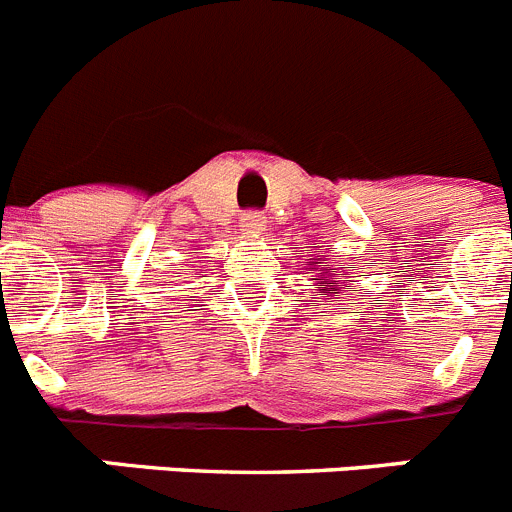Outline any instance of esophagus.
I'll return each instance as SVG.
<instances>
[{"instance_id":"1","label":"esophagus","mask_w":512,"mask_h":512,"mask_svg":"<svg viewBox=\"0 0 512 512\" xmlns=\"http://www.w3.org/2000/svg\"><path fill=\"white\" fill-rule=\"evenodd\" d=\"M265 224H268V219L260 211H247L242 216V231L244 234H252V237H260L262 231H265Z\"/></svg>"}]
</instances>
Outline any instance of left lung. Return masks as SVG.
Wrapping results in <instances>:
<instances>
[{
  "mask_svg": "<svg viewBox=\"0 0 512 512\" xmlns=\"http://www.w3.org/2000/svg\"><path fill=\"white\" fill-rule=\"evenodd\" d=\"M319 260H322V257H319ZM317 268H319V265H317V262H314V268H311V270H317ZM335 275H337V268H330V270H327V273L317 275V278H311V281L319 283V288H317L319 296H327V293H330V291L337 293V288H330V278H335ZM332 283H337V281H332Z\"/></svg>",
  "mask_w": 512,
  "mask_h": 512,
  "instance_id": "8db88e82",
  "label": "left lung"
}]
</instances>
